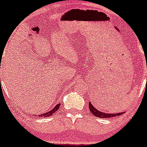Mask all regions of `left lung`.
I'll list each match as a JSON object with an SVG mask.
<instances>
[{
    "mask_svg": "<svg viewBox=\"0 0 147 147\" xmlns=\"http://www.w3.org/2000/svg\"><path fill=\"white\" fill-rule=\"evenodd\" d=\"M89 109H90V112H91L94 116H96V117H101V118H109V117H116V116H119V115H121L122 114H123V112H121V113L119 112V113L112 114L99 112L98 109H96V108L90 104V102H89Z\"/></svg>",
    "mask_w": 147,
    "mask_h": 147,
    "instance_id": "8db88e82",
    "label": "left lung"
}]
</instances>
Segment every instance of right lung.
I'll return each instance as SVG.
<instances>
[{"instance_id": "obj_1", "label": "right lung", "mask_w": 147, "mask_h": 147, "mask_svg": "<svg viewBox=\"0 0 147 147\" xmlns=\"http://www.w3.org/2000/svg\"><path fill=\"white\" fill-rule=\"evenodd\" d=\"M59 106H60V104H58V105H56L55 107H53L51 110H50L49 112H46V113L40 114L39 116L40 117H49V116H51L54 112H56L57 110H58L59 108Z\"/></svg>"}]
</instances>
